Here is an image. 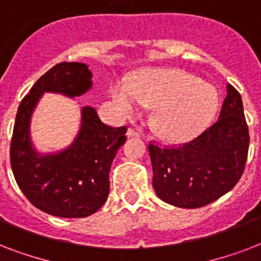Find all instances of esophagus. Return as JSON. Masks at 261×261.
I'll return each instance as SVG.
<instances>
[{"mask_svg":"<svg viewBox=\"0 0 261 261\" xmlns=\"http://www.w3.org/2000/svg\"><path fill=\"white\" fill-rule=\"evenodd\" d=\"M127 137L128 138H134V137H139L141 135V133L137 130H134V128H131V127H128V130H127Z\"/></svg>","mask_w":261,"mask_h":261,"instance_id":"34e87169","label":"esophagus"}]
</instances>
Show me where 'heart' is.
<instances>
[{
    "label": "heart",
    "instance_id": "obj_1",
    "mask_svg": "<svg viewBox=\"0 0 261 261\" xmlns=\"http://www.w3.org/2000/svg\"><path fill=\"white\" fill-rule=\"evenodd\" d=\"M110 93L127 116L138 114L141 106L155 108L153 127L168 141L194 138L208 124L218 104L213 85L174 69L150 70L131 83L116 80Z\"/></svg>",
    "mask_w": 261,
    "mask_h": 261
}]
</instances>
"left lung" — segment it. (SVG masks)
<instances>
[{
	"mask_svg": "<svg viewBox=\"0 0 261 261\" xmlns=\"http://www.w3.org/2000/svg\"><path fill=\"white\" fill-rule=\"evenodd\" d=\"M218 120L178 147L149 145L153 188L161 200L181 208L213 203L233 188L245 168L249 131L241 96L230 84Z\"/></svg>",
	"mask_w": 261,
	"mask_h": 261,
	"instance_id": "obj_1",
	"label": "left lung"
}]
</instances>
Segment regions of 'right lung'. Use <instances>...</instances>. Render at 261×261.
<instances>
[{
	"instance_id": "right-lung-1",
	"label": "right lung",
	"mask_w": 261,
	"mask_h": 261,
	"mask_svg": "<svg viewBox=\"0 0 261 261\" xmlns=\"http://www.w3.org/2000/svg\"><path fill=\"white\" fill-rule=\"evenodd\" d=\"M92 88L85 63L61 62L31 88L18 107L10 142V165L18 188L36 208L61 218H84L106 203L110 169L126 142V126H107L92 107L81 110V127L70 146L40 154L31 141V118L46 92L83 96Z\"/></svg>"
}]
</instances>
